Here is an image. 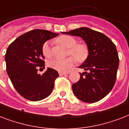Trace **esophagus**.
Instances as JSON below:
<instances>
[{"instance_id":"34e87169","label":"esophagus","mask_w":129,"mask_h":129,"mask_svg":"<svg viewBox=\"0 0 129 129\" xmlns=\"http://www.w3.org/2000/svg\"><path fill=\"white\" fill-rule=\"evenodd\" d=\"M69 73V72H59L60 75H67V74Z\"/></svg>"}]
</instances>
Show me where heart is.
I'll return each mask as SVG.
<instances>
[{"label":"heart","instance_id":"1","mask_svg":"<svg viewBox=\"0 0 129 129\" xmlns=\"http://www.w3.org/2000/svg\"><path fill=\"white\" fill-rule=\"evenodd\" d=\"M58 44L67 47L69 49L68 54L74 56L77 62H83L88 56V48L85 44H77V40L70 36H62L56 39ZM42 53L45 57L50 58L52 56L50 47L48 42H45L42 46ZM75 59L68 57L64 59L53 58L49 60L48 64L50 68L58 71L67 72L73 66Z\"/></svg>","mask_w":129,"mask_h":129}]
</instances>
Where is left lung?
I'll return each mask as SVG.
<instances>
[{
    "label": "left lung",
    "instance_id": "1",
    "mask_svg": "<svg viewBox=\"0 0 129 129\" xmlns=\"http://www.w3.org/2000/svg\"><path fill=\"white\" fill-rule=\"evenodd\" d=\"M61 33L80 37L88 48L86 60L79 67L85 72L72 85L74 94L84 102L100 101L109 93L116 79L119 58L116 46L104 34L88 27Z\"/></svg>",
    "mask_w": 129,
    "mask_h": 129
}]
</instances>
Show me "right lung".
<instances>
[{"label":"right lung","instance_id":"add662e5","mask_svg":"<svg viewBox=\"0 0 129 129\" xmlns=\"http://www.w3.org/2000/svg\"><path fill=\"white\" fill-rule=\"evenodd\" d=\"M57 36L50 31L34 29L18 37L7 50L8 75L17 91L28 100H42L53 90L58 73L49 67L42 75L38 71L39 67L44 68L43 44Z\"/></svg>","mask_w":129,"mask_h":129}]
</instances>
